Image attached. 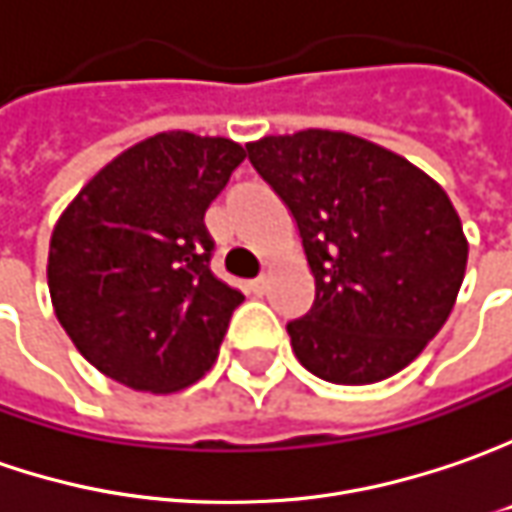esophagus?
<instances>
[{
  "mask_svg": "<svg viewBox=\"0 0 512 512\" xmlns=\"http://www.w3.org/2000/svg\"><path fill=\"white\" fill-rule=\"evenodd\" d=\"M249 289H252V294H257V297H263L266 289H269V280H266V277H255V280L249 283Z\"/></svg>",
  "mask_w": 512,
  "mask_h": 512,
  "instance_id": "obj_1",
  "label": "esophagus"
}]
</instances>
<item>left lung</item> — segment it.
I'll return each mask as SVG.
<instances>
[{"label":"left lung","mask_w":512,"mask_h":512,"mask_svg":"<svg viewBox=\"0 0 512 512\" xmlns=\"http://www.w3.org/2000/svg\"><path fill=\"white\" fill-rule=\"evenodd\" d=\"M246 152L289 206L314 274L311 309L286 326L297 360L337 385L394 377L445 326L465 277L445 189L348 133L266 135Z\"/></svg>","instance_id":"8db88e82"}]
</instances>
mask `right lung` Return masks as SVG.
Listing matches in <instances>:
<instances>
[{"label": "right lung", "mask_w": 512, "mask_h": 512, "mask_svg": "<svg viewBox=\"0 0 512 512\" xmlns=\"http://www.w3.org/2000/svg\"><path fill=\"white\" fill-rule=\"evenodd\" d=\"M243 158L229 138L152 135L64 209L47 286L62 328L101 374L169 394L215 362L243 294L209 269L215 240L203 215Z\"/></svg>", "instance_id": "right-lung-1"}]
</instances>
